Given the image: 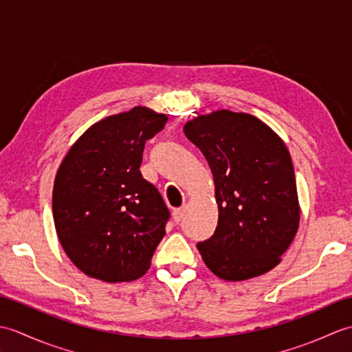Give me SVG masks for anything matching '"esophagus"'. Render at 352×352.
I'll list each match as a JSON object with an SVG mask.
<instances>
[{
    "label": "esophagus",
    "instance_id": "esophagus-1",
    "mask_svg": "<svg viewBox=\"0 0 352 352\" xmlns=\"http://www.w3.org/2000/svg\"><path fill=\"white\" fill-rule=\"evenodd\" d=\"M184 213H186V207L175 208V210H174V221H175L177 223L182 222V219L184 218Z\"/></svg>",
    "mask_w": 352,
    "mask_h": 352
}]
</instances>
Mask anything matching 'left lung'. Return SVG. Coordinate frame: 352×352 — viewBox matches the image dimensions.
Wrapping results in <instances>:
<instances>
[{
	"label": "left lung",
	"instance_id": "1",
	"mask_svg": "<svg viewBox=\"0 0 352 352\" xmlns=\"http://www.w3.org/2000/svg\"><path fill=\"white\" fill-rule=\"evenodd\" d=\"M213 172L218 227L197 246L213 274L228 281L271 271L300 223L294 163L260 119L219 110L184 125Z\"/></svg>",
	"mask_w": 352,
	"mask_h": 352
}]
</instances>
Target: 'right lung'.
<instances>
[{"instance_id":"obj_1","label":"right lung","mask_w":352,"mask_h":352,"mask_svg":"<svg viewBox=\"0 0 352 352\" xmlns=\"http://www.w3.org/2000/svg\"><path fill=\"white\" fill-rule=\"evenodd\" d=\"M168 118L145 107L92 125L66 154L52 190L65 252L81 272L107 283L145 274L170 212L140 172L148 139Z\"/></svg>"}]
</instances>
